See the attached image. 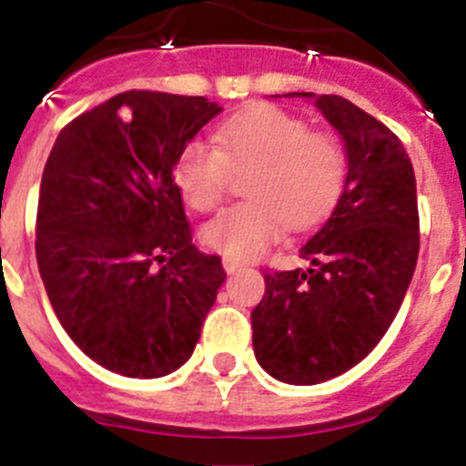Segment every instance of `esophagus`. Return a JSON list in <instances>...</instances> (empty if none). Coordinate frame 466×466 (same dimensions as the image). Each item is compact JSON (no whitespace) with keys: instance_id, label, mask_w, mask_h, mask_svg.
I'll return each instance as SVG.
<instances>
[{"instance_id":"esophagus-1","label":"esophagus","mask_w":466,"mask_h":466,"mask_svg":"<svg viewBox=\"0 0 466 466\" xmlns=\"http://www.w3.org/2000/svg\"><path fill=\"white\" fill-rule=\"evenodd\" d=\"M223 268L228 273H234V271H238V268H241V264H238L237 259H232V258H223Z\"/></svg>"}]
</instances>
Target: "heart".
Returning <instances> with one entry per match:
<instances>
[{
    "label": "heart",
    "instance_id": "heart-1",
    "mask_svg": "<svg viewBox=\"0 0 466 466\" xmlns=\"http://www.w3.org/2000/svg\"><path fill=\"white\" fill-rule=\"evenodd\" d=\"M218 149L190 142L177 156L174 181L195 211H211L225 198L229 169H249L250 199L220 211L202 228L204 246L232 259H255L282 237L285 225L308 229L336 207L347 179V154L329 133H312L306 119L255 103L216 130Z\"/></svg>",
    "mask_w": 466,
    "mask_h": 466
}]
</instances>
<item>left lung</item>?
I'll return each instance as SVG.
<instances>
[{
    "instance_id": "1",
    "label": "left lung",
    "mask_w": 466,
    "mask_h": 466,
    "mask_svg": "<svg viewBox=\"0 0 466 466\" xmlns=\"http://www.w3.org/2000/svg\"><path fill=\"white\" fill-rule=\"evenodd\" d=\"M315 106L345 140V188L299 250L310 268L264 273L267 292L250 315L259 365L299 386L333 380L375 350L420 243L414 167L398 135L342 96L324 94Z\"/></svg>"
}]
</instances>
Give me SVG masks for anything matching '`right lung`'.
Instances as JSON below:
<instances>
[{
    "label": "right lung",
    "instance_id": "right-lung-1",
    "mask_svg": "<svg viewBox=\"0 0 466 466\" xmlns=\"http://www.w3.org/2000/svg\"><path fill=\"white\" fill-rule=\"evenodd\" d=\"M218 112L204 96L130 89L64 126L47 156L38 271L64 331L107 370L181 368L228 278L195 248L174 181L179 151Z\"/></svg>",
    "mask_w": 466,
    "mask_h": 466
}]
</instances>
